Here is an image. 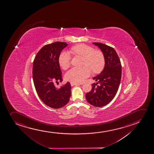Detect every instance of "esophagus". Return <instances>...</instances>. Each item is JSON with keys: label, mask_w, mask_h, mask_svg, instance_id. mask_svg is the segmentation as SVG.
<instances>
[{"label": "esophagus", "mask_w": 154, "mask_h": 154, "mask_svg": "<svg viewBox=\"0 0 154 154\" xmlns=\"http://www.w3.org/2000/svg\"><path fill=\"white\" fill-rule=\"evenodd\" d=\"M79 85V83H73V82L71 83V85L72 86H74V85Z\"/></svg>", "instance_id": "1"}]
</instances>
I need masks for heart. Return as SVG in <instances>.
Segmentation results:
<instances>
[{"label":"heart","instance_id":"1","mask_svg":"<svg viewBox=\"0 0 154 154\" xmlns=\"http://www.w3.org/2000/svg\"><path fill=\"white\" fill-rule=\"evenodd\" d=\"M71 52L75 55L83 57V66L73 68L66 74V80L73 83H80L90 75L91 70L94 73H100L102 71L105 65V59L102 52L94 50V48L81 43L74 45L71 49ZM59 63L63 70L70 67L71 57L67 52H63L59 57Z\"/></svg>","mask_w":154,"mask_h":154}]
</instances>
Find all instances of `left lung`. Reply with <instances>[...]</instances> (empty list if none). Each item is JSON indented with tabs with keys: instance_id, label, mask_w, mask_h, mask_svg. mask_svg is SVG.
<instances>
[{
	"instance_id": "1",
	"label": "left lung",
	"mask_w": 154,
	"mask_h": 154,
	"mask_svg": "<svg viewBox=\"0 0 154 154\" xmlns=\"http://www.w3.org/2000/svg\"><path fill=\"white\" fill-rule=\"evenodd\" d=\"M93 44L99 47L104 54L105 65L100 74L93 78L97 82L92 84V90L86 93L85 97L88 103L94 106H104L114 99L117 93L121 82L122 66L113 48L99 42ZM98 84L99 86L97 85Z\"/></svg>"
}]
</instances>
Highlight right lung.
I'll list each match as a JSON object with an SVG mask.
<instances>
[{
  "label": "right lung",
  "mask_w": 154,
  "mask_h": 154,
  "mask_svg": "<svg viewBox=\"0 0 154 154\" xmlns=\"http://www.w3.org/2000/svg\"><path fill=\"white\" fill-rule=\"evenodd\" d=\"M66 42H55L45 45L39 50L33 61L32 76L37 94L45 105L59 109L68 104L71 97L69 82L59 88L54 84L62 81L59 57Z\"/></svg>",
  "instance_id": "obj_1"
}]
</instances>
